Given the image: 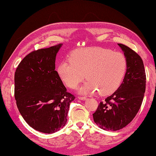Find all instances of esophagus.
Wrapping results in <instances>:
<instances>
[{"instance_id":"1","label":"esophagus","mask_w":156,"mask_h":156,"mask_svg":"<svg viewBox=\"0 0 156 156\" xmlns=\"http://www.w3.org/2000/svg\"><path fill=\"white\" fill-rule=\"evenodd\" d=\"M78 98L81 100H86V98L83 97V96H78Z\"/></svg>"}]
</instances>
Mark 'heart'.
Masks as SVG:
<instances>
[{
    "mask_svg": "<svg viewBox=\"0 0 156 156\" xmlns=\"http://www.w3.org/2000/svg\"><path fill=\"white\" fill-rule=\"evenodd\" d=\"M128 62L125 54L102 48L75 49L56 68L60 79L70 88H76L84 78L83 94L107 96L120 87L127 72ZM85 75H84L83 74Z\"/></svg>",
    "mask_w": 156,
    "mask_h": 156,
    "instance_id": "b5f03b06",
    "label": "heart"
}]
</instances>
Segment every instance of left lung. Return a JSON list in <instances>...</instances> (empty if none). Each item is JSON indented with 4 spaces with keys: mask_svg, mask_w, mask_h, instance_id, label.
I'll return each mask as SVG.
<instances>
[{
    "mask_svg": "<svg viewBox=\"0 0 156 156\" xmlns=\"http://www.w3.org/2000/svg\"><path fill=\"white\" fill-rule=\"evenodd\" d=\"M124 52L128 66L120 87L105 101H101L93 114L101 129L117 131L128 125L137 114L146 89V73L140 56L128 47L119 44Z\"/></svg>",
    "mask_w": 156,
    "mask_h": 156,
    "instance_id": "1",
    "label": "left lung"
}]
</instances>
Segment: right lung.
Here are the masks:
<instances>
[{
  "instance_id": "right-lung-1",
  "label": "right lung",
  "mask_w": 156,
  "mask_h": 156,
  "mask_svg": "<svg viewBox=\"0 0 156 156\" xmlns=\"http://www.w3.org/2000/svg\"><path fill=\"white\" fill-rule=\"evenodd\" d=\"M62 44L33 51L16 70L14 96L21 116L33 129L53 133L67 122L75 96L67 92L55 70V59Z\"/></svg>"
}]
</instances>
